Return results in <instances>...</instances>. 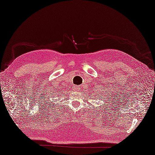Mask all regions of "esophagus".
Here are the masks:
<instances>
[{"label":"esophagus","mask_w":155,"mask_h":155,"mask_svg":"<svg viewBox=\"0 0 155 155\" xmlns=\"http://www.w3.org/2000/svg\"><path fill=\"white\" fill-rule=\"evenodd\" d=\"M80 89V87L79 86H74V90H75V91H78V89Z\"/></svg>","instance_id":"34e87169"}]
</instances>
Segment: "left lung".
I'll return each instance as SVG.
<instances>
[{
	"label": "left lung",
	"mask_w": 155,
	"mask_h": 155,
	"mask_svg": "<svg viewBox=\"0 0 155 155\" xmlns=\"http://www.w3.org/2000/svg\"><path fill=\"white\" fill-rule=\"evenodd\" d=\"M107 94H108V93H107ZM101 95H102V94H101ZM102 98H103V97H102V96H101V99H102Z\"/></svg>",
	"instance_id": "1"
}]
</instances>
